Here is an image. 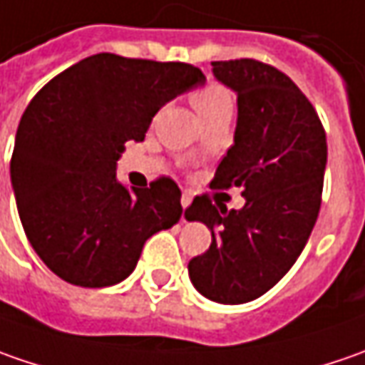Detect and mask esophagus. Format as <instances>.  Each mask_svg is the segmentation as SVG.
<instances>
[{
    "instance_id": "1",
    "label": "esophagus",
    "mask_w": 365,
    "mask_h": 365,
    "mask_svg": "<svg viewBox=\"0 0 365 365\" xmlns=\"http://www.w3.org/2000/svg\"><path fill=\"white\" fill-rule=\"evenodd\" d=\"M190 203H192V195H190L189 190H185V192H182V197H180V205L187 209ZM182 221H185V215H182Z\"/></svg>"
}]
</instances>
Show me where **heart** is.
Segmentation results:
<instances>
[{
    "label": "heart",
    "instance_id": "b5f03b06",
    "mask_svg": "<svg viewBox=\"0 0 365 365\" xmlns=\"http://www.w3.org/2000/svg\"><path fill=\"white\" fill-rule=\"evenodd\" d=\"M190 103L201 115V120H207L221 111H232L233 95L227 87L219 83H205L190 93Z\"/></svg>",
    "mask_w": 365,
    "mask_h": 365
}]
</instances>
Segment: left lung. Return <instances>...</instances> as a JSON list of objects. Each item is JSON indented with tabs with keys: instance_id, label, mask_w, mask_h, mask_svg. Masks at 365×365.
Masks as SVG:
<instances>
[{
	"instance_id": "8db88e82",
	"label": "left lung",
	"mask_w": 365,
	"mask_h": 365,
	"mask_svg": "<svg viewBox=\"0 0 365 365\" xmlns=\"http://www.w3.org/2000/svg\"><path fill=\"white\" fill-rule=\"evenodd\" d=\"M215 77L237 93L233 146L209 189L240 187L227 209L203 192L185 211L211 230L209 250L189 262L195 288L221 304L262 297L292 268L321 209L327 138L307 95L282 71L254 58L215 61Z\"/></svg>"
}]
</instances>
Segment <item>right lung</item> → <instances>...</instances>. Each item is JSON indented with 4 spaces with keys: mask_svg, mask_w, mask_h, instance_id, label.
<instances>
[{
    "mask_svg": "<svg viewBox=\"0 0 365 365\" xmlns=\"http://www.w3.org/2000/svg\"><path fill=\"white\" fill-rule=\"evenodd\" d=\"M187 63L93 54L36 93L21 115L9 162L24 232L58 278L85 288L133 272L150 235L182 215L180 189L160 176L123 185V144L142 142L156 111L203 85Z\"/></svg>",
    "mask_w": 365,
    "mask_h": 365,
    "instance_id": "obj_1",
    "label": "right lung"
}]
</instances>
